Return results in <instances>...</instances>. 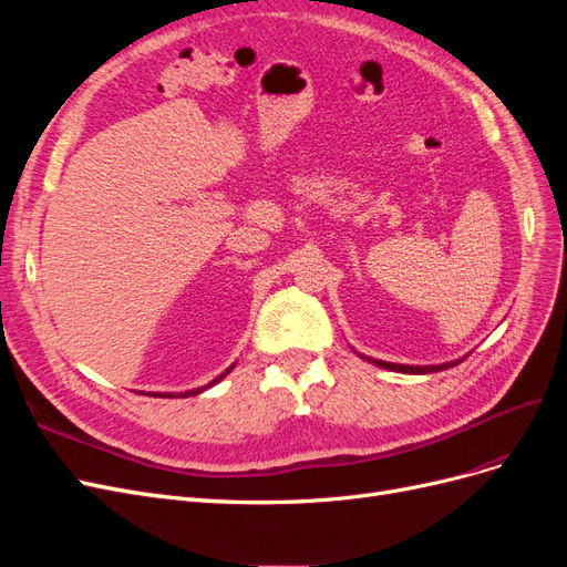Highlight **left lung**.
Returning <instances> with one entry per match:
<instances>
[{"instance_id": "obj_1", "label": "left lung", "mask_w": 567, "mask_h": 567, "mask_svg": "<svg viewBox=\"0 0 567 567\" xmlns=\"http://www.w3.org/2000/svg\"><path fill=\"white\" fill-rule=\"evenodd\" d=\"M364 357V354H362ZM369 359V357H367ZM371 364L375 367H383V369H390V371H398V373H433V371H442V369H452L456 367L458 362H463V359H456V362H447V364H437V367H406V364H392V362H381V359H369Z\"/></svg>"}]
</instances>
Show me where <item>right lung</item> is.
I'll return each mask as SVG.
<instances>
[{"mask_svg":"<svg viewBox=\"0 0 567 567\" xmlns=\"http://www.w3.org/2000/svg\"><path fill=\"white\" fill-rule=\"evenodd\" d=\"M231 369H234V364L225 371V373H221V375H217V379L213 381V383H208V385H200V388H196V390H186V392H182V398H186V394H198V392H203V390H208L210 385H215L217 381H221V379H225V375L227 373H231ZM175 394H179V392H156V394H153V398H175Z\"/></svg>","mask_w":567,"mask_h":567,"instance_id":"add662e5","label":"right lung"}]
</instances>
